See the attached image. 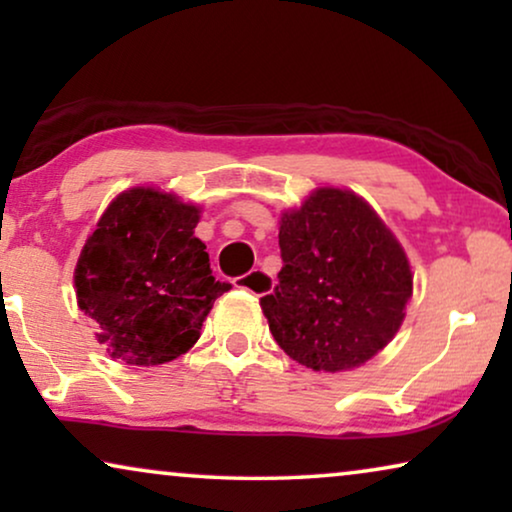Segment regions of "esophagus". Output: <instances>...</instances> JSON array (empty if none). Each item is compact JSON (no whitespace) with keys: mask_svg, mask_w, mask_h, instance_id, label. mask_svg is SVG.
Listing matches in <instances>:
<instances>
[{"mask_svg":"<svg viewBox=\"0 0 512 512\" xmlns=\"http://www.w3.org/2000/svg\"><path fill=\"white\" fill-rule=\"evenodd\" d=\"M235 286H237V289L254 293V296H268V293L272 291V286H275V282H272L270 272L251 270V272H247V275L237 277Z\"/></svg>","mask_w":512,"mask_h":512,"instance_id":"esophagus-1","label":"esophagus"}]
</instances>
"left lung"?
I'll use <instances>...</instances> for the list:
<instances>
[{"label": "left lung", "instance_id": "obj_1", "mask_svg": "<svg viewBox=\"0 0 512 512\" xmlns=\"http://www.w3.org/2000/svg\"><path fill=\"white\" fill-rule=\"evenodd\" d=\"M279 284L261 298L277 345L324 373L359 368L389 345L412 296L408 256L366 200L317 188L279 221Z\"/></svg>", "mask_w": 512, "mask_h": 512}]
</instances>
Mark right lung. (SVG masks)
Listing matches in <instances>:
<instances>
[{"mask_svg":"<svg viewBox=\"0 0 512 512\" xmlns=\"http://www.w3.org/2000/svg\"><path fill=\"white\" fill-rule=\"evenodd\" d=\"M198 221L195 205L144 186L118 195L97 221L74 284L111 359L158 366L198 342L214 300L230 289L209 270Z\"/></svg>","mask_w":512,"mask_h":512,"instance_id":"right-lung-1","label":"right lung"}]
</instances>
